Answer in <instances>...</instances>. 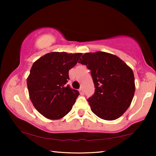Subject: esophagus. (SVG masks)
<instances>
[{
  "instance_id": "34e87169",
  "label": "esophagus",
  "mask_w": 156,
  "mask_h": 156,
  "mask_svg": "<svg viewBox=\"0 0 156 156\" xmlns=\"http://www.w3.org/2000/svg\"><path fill=\"white\" fill-rule=\"evenodd\" d=\"M79 92H80V94L81 95H83V94H84L83 89V88H80V89H79Z\"/></svg>"
}]
</instances>
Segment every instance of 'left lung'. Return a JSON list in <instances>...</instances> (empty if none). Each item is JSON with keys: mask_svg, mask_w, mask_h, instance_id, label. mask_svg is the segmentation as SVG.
Listing matches in <instances>:
<instances>
[{"mask_svg": "<svg viewBox=\"0 0 156 156\" xmlns=\"http://www.w3.org/2000/svg\"><path fill=\"white\" fill-rule=\"evenodd\" d=\"M79 63L91 71L95 94L87 100L98 117L114 120L127 110L136 90L133 70L119 57L109 53H86Z\"/></svg>", "mask_w": 156, "mask_h": 156, "instance_id": "1", "label": "left lung"}]
</instances>
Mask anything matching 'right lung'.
<instances>
[{
  "mask_svg": "<svg viewBox=\"0 0 156 156\" xmlns=\"http://www.w3.org/2000/svg\"><path fill=\"white\" fill-rule=\"evenodd\" d=\"M82 54L50 52L34 62L27 79L29 96L36 109L47 119H60L72 110L79 92L66 84L69 70Z\"/></svg>",
  "mask_w": 156,
  "mask_h": 156,
  "instance_id": "right-lung-1",
  "label": "right lung"
}]
</instances>
